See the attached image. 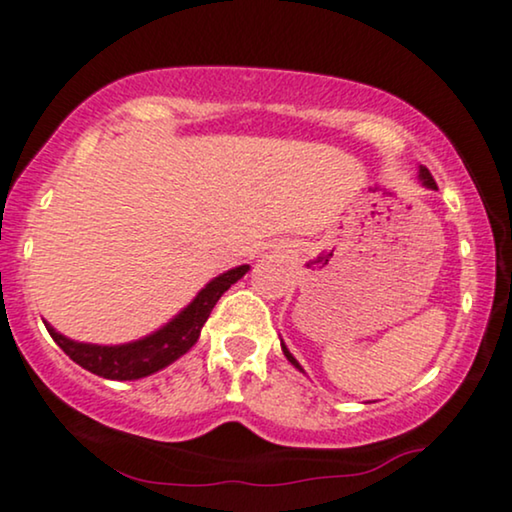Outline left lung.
<instances>
[{
  "label": "left lung",
  "mask_w": 512,
  "mask_h": 512,
  "mask_svg": "<svg viewBox=\"0 0 512 512\" xmlns=\"http://www.w3.org/2000/svg\"><path fill=\"white\" fill-rule=\"evenodd\" d=\"M418 177H420V181H423V186H428V189H437L435 179H432V174H430V170H428V167H420ZM281 349H283V354H286V359L290 361V364H293L295 368H300V371H302V366H300V364H297V359L293 357V354H290V352H288V347H286V345H283V342H281Z\"/></svg>",
  "instance_id": "left-lung-1"
}]
</instances>
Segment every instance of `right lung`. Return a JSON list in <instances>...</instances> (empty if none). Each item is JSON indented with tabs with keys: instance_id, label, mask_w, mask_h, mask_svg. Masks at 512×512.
I'll use <instances>...</instances> for the list:
<instances>
[{
	"instance_id": "right-lung-1",
	"label": "right lung",
	"mask_w": 512,
	"mask_h": 512,
	"mask_svg": "<svg viewBox=\"0 0 512 512\" xmlns=\"http://www.w3.org/2000/svg\"><path fill=\"white\" fill-rule=\"evenodd\" d=\"M250 267H241L224 271L193 297L189 307H184L174 316L170 323H165L160 331H155L146 338L127 342V345H89V342L70 340L61 335L54 326H47V331L58 347L68 354L75 364H80L84 371L101 375L108 380H139L146 378L160 368L170 366L181 354H186L196 345L200 338V328L208 321V316L215 307L219 297L229 290L238 278L245 276Z\"/></svg>"
}]
</instances>
